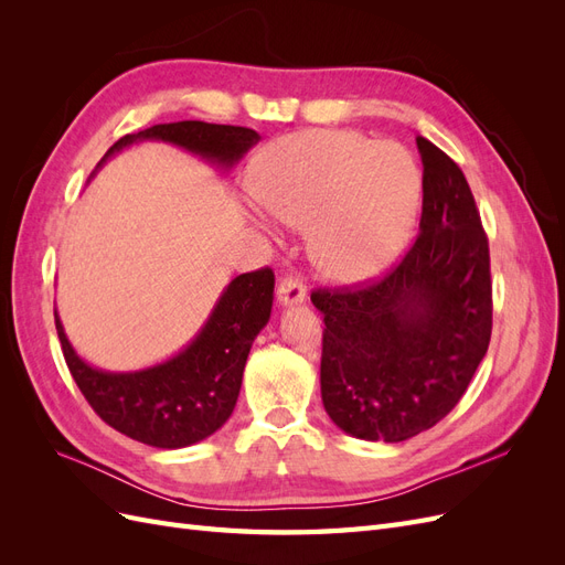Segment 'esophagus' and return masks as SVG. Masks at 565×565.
Here are the masks:
<instances>
[{"mask_svg":"<svg viewBox=\"0 0 565 565\" xmlns=\"http://www.w3.org/2000/svg\"><path fill=\"white\" fill-rule=\"evenodd\" d=\"M306 299V289L303 282L295 276H287L278 282V303L280 306H295Z\"/></svg>","mask_w":565,"mask_h":565,"instance_id":"esophagus-1","label":"esophagus"}]
</instances>
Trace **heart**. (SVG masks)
Segmentation results:
<instances>
[{"label":"heart","mask_w":565,"mask_h":565,"mask_svg":"<svg viewBox=\"0 0 565 565\" xmlns=\"http://www.w3.org/2000/svg\"><path fill=\"white\" fill-rule=\"evenodd\" d=\"M252 195L278 221L309 228L324 278L365 285L398 259L419 214L422 172L396 143L351 131H299L252 167Z\"/></svg>","instance_id":"1"}]
</instances>
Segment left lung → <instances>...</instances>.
Wrapping results in <instances>:
<instances>
[{"label":"left lung","instance_id":"obj_1","mask_svg":"<svg viewBox=\"0 0 565 565\" xmlns=\"http://www.w3.org/2000/svg\"><path fill=\"white\" fill-rule=\"evenodd\" d=\"M422 218L415 245L377 282L316 289L324 413L353 438L401 443L465 396L492 332L488 237L461 169L417 136Z\"/></svg>","mask_w":565,"mask_h":565}]
</instances>
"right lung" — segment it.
Instances as JSON below:
<instances>
[{"mask_svg": "<svg viewBox=\"0 0 565 565\" xmlns=\"http://www.w3.org/2000/svg\"><path fill=\"white\" fill-rule=\"evenodd\" d=\"M259 139L247 127L198 119L156 125L122 136L98 162L96 172L115 152L141 141L172 143L210 164L231 169ZM273 287L276 276L270 268L233 278L191 344L164 363L134 372H106L82 361L54 311L67 370L94 413L119 434L162 450L193 446L233 415L249 349L270 318Z\"/></svg>", "mask_w": 565, "mask_h": 565, "instance_id": "right-lung-1", "label": "right lung"}]
</instances>
